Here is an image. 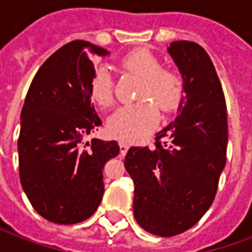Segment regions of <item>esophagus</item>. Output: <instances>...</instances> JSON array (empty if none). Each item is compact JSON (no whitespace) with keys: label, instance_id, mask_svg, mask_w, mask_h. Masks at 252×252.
<instances>
[{"label":"esophagus","instance_id":"esophagus-1","mask_svg":"<svg viewBox=\"0 0 252 252\" xmlns=\"http://www.w3.org/2000/svg\"><path fill=\"white\" fill-rule=\"evenodd\" d=\"M119 146H120L121 155H126V151H128V148H129V146H128V144H126V143H124V142L119 143Z\"/></svg>","mask_w":252,"mask_h":252}]
</instances>
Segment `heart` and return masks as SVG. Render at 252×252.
Segmentation results:
<instances>
[{
  "label": "heart",
  "instance_id": "b5f03b06",
  "mask_svg": "<svg viewBox=\"0 0 252 252\" xmlns=\"http://www.w3.org/2000/svg\"><path fill=\"white\" fill-rule=\"evenodd\" d=\"M121 70L140 78L135 104L121 106L110 116L106 128L110 136L121 142L140 140L155 129L159 120V106L164 113L174 112L185 94V81L180 71L163 68L157 55L146 48L132 50L120 61ZM90 97L102 108L115 102L113 83L109 71L98 67L94 71L90 85Z\"/></svg>",
  "mask_w": 252,
  "mask_h": 252
}]
</instances>
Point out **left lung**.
<instances>
[{
  "mask_svg": "<svg viewBox=\"0 0 252 252\" xmlns=\"http://www.w3.org/2000/svg\"><path fill=\"white\" fill-rule=\"evenodd\" d=\"M167 51L185 81L178 116L157 133L153 148L131 147L124 162L135 184L137 224L163 238L188 231L209 209L228 143L225 98L209 55L188 40L173 41Z\"/></svg>",
  "mask_w": 252,
  "mask_h": 252,
  "instance_id": "left-lung-1",
  "label": "left lung"
}]
</instances>
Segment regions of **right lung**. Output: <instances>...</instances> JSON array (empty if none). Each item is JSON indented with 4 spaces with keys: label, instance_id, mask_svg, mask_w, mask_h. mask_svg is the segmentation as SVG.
Listing matches in <instances>:
<instances>
[{
    "label": "right lung",
    "instance_id": "1",
    "mask_svg": "<svg viewBox=\"0 0 252 252\" xmlns=\"http://www.w3.org/2000/svg\"><path fill=\"white\" fill-rule=\"evenodd\" d=\"M93 55L109 52L85 40L54 52L36 72L21 110V186L35 211L57 224H77L97 211L104 164L120 153L115 140L83 143L102 124L89 92Z\"/></svg>",
    "mask_w": 252,
    "mask_h": 252
}]
</instances>
